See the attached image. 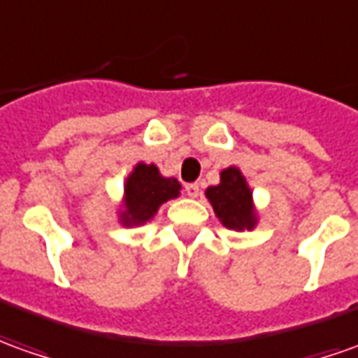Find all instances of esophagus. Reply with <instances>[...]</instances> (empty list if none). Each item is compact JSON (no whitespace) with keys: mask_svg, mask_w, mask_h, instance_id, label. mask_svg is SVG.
Returning <instances> with one entry per match:
<instances>
[{"mask_svg":"<svg viewBox=\"0 0 358 358\" xmlns=\"http://www.w3.org/2000/svg\"><path fill=\"white\" fill-rule=\"evenodd\" d=\"M185 193L189 194L191 199H196V196L201 194V185H199V183H189V185H185Z\"/></svg>","mask_w":358,"mask_h":358,"instance_id":"1","label":"esophagus"}]
</instances>
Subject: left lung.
Masks as SVG:
<instances>
[{"label": "left lung", "instance_id": "8db88e82", "mask_svg": "<svg viewBox=\"0 0 358 358\" xmlns=\"http://www.w3.org/2000/svg\"><path fill=\"white\" fill-rule=\"evenodd\" d=\"M214 214L230 230H253L255 210L251 203V189L238 167H228L220 173V185L206 189Z\"/></svg>", "mask_w": 358, "mask_h": 358}]
</instances>
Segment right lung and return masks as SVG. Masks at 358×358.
Instances as JSON below:
<instances>
[{
	"label": "right lung",
	"mask_w": 358,
	"mask_h": 358,
	"mask_svg": "<svg viewBox=\"0 0 358 358\" xmlns=\"http://www.w3.org/2000/svg\"><path fill=\"white\" fill-rule=\"evenodd\" d=\"M179 191L181 185L177 179L162 177L155 165L138 164L124 185V212H120V222L124 226L146 224L162 204L179 196Z\"/></svg>",
	"instance_id": "right-lung-1"
}]
</instances>
